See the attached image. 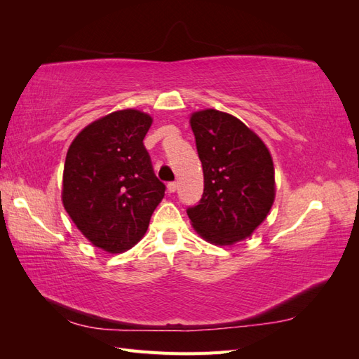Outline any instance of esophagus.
<instances>
[{"label":"esophagus","instance_id":"1","mask_svg":"<svg viewBox=\"0 0 359 359\" xmlns=\"http://www.w3.org/2000/svg\"><path fill=\"white\" fill-rule=\"evenodd\" d=\"M177 189H178V184L177 182H169L168 184V191L169 193H175Z\"/></svg>","mask_w":359,"mask_h":359}]
</instances>
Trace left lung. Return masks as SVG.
<instances>
[{"label": "left lung", "mask_w": 359, "mask_h": 359, "mask_svg": "<svg viewBox=\"0 0 359 359\" xmlns=\"http://www.w3.org/2000/svg\"><path fill=\"white\" fill-rule=\"evenodd\" d=\"M190 126L203 169V196L187 215L205 241L231 247L252 236L273 208V157L264 140L231 114L196 111Z\"/></svg>", "instance_id": "obj_1"}]
</instances>
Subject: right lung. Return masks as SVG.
Returning a JSON list of instances; mask_svg holds the SVG:
<instances>
[{"label":"right lung","mask_w":359,"mask_h":359,"mask_svg":"<svg viewBox=\"0 0 359 359\" xmlns=\"http://www.w3.org/2000/svg\"><path fill=\"white\" fill-rule=\"evenodd\" d=\"M153 116L137 109L107 114L83 127L69 147L61 201L94 247L123 253L145 235L165 198L144 147Z\"/></svg>","instance_id":"1"}]
</instances>
